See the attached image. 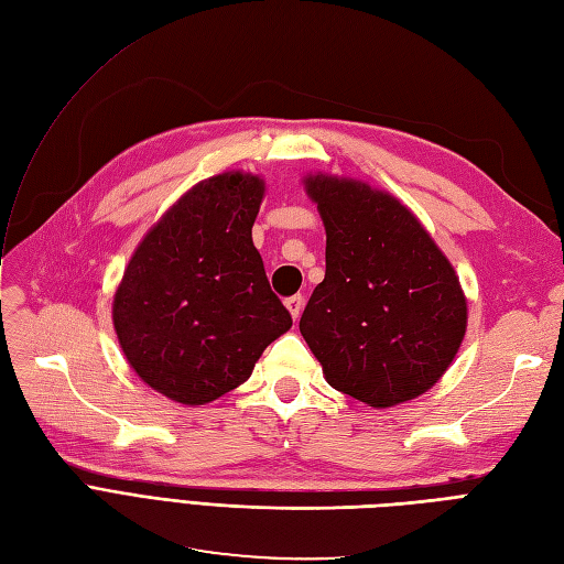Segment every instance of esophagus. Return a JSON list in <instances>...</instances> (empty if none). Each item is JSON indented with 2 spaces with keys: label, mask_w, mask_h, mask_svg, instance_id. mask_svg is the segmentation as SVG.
Here are the masks:
<instances>
[{
  "label": "esophagus",
  "mask_w": 564,
  "mask_h": 564,
  "mask_svg": "<svg viewBox=\"0 0 564 564\" xmlns=\"http://www.w3.org/2000/svg\"><path fill=\"white\" fill-rule=\"evenodd\" d=\"M284 305L289 308V313H292V317L299 319V317H301V311H303V296H301V294L289 296V299L284 301Z\"/></svg>",
  "instance_id": "esophagus-1"
}]
</instances>
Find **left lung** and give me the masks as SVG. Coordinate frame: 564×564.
Wrapping results in <instances>:
<instances>
[{
  "mask_svg": "<svg viewBox=\"0 0 564 564\" xmlns=\"http://www.w3.org/2000/svg\"><path fill=\"white\" fill-rule=\"evenodd\" d=\"M327 230V272L299 329L327 383L369 406L433 388L466 334L458 278L416 216L371 185L305 178Z\"/></svg>",
  "mask_w": 564,
  "mask_h": 564,
  "instance_id": "1",
  "label": "left lung"
}]
</instances>
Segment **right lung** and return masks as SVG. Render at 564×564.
Returning a JSON list of instances; mask_svg holds the SVG:
<instances>
[{
    "label": "right lung",
    "mask_w": 564,
    "mask_h": 564,
    "mask_svg": "<svg viewBox=\"0 0 564 564\" xmlns=\"http://www.w3.org/2000/svg\"><path fill=\"white\" fill-rule=\"evenodd\" d=\"M261 199L259 176L202 181L131 256L115 332L133 371L169 400L193 406L226 395L292 327L251 242Z\"/></svg>",
    "instance_id": "obj_1"
}]
</instances>
